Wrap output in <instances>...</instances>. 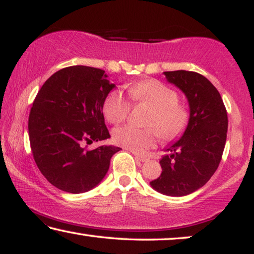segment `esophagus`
Segmentation results:
<instances>
[{
  "label": "esophagus",
  "mask_w": 254,
  "mask_h": 254,
  "mask_svg": "<svg viewBox=\"0 0 254 254\" xmlns=\"http://www.w3.org/2000/svg\"><path fill=\"white\" fill-rule=\"evenodd\" d=\"M134 155H135V158L137 159V160H139L140 162H145V161H147V160H149V157H146V155H143V154L135 153V152H134Z\"/></svg>",
  "instance_id": "1"
}]
</instances>
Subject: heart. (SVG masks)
Masks as SVG:
<instances>
[{"mask_svg": "<svg viewBox=\"0 0 254 254\" xmlns=\"http://www.w3.org/2000/svg\"><path fill=\"white\" fill-rule=\"evenodd\" d=\"M129 96L135 103L147 104L153 109L146 122L152 128H138L132 125L116 128L114 142L134 152H144L157 143V131L163 140H173L184 132L189 123L186 109L178 104L176 92L155 79H147L132 85ZM131 104L120 89L109 93L103 102V115L111 124H119L127 118ZM157 130L155 131V129Z\"/></svg>", "mask_w": 254, "mask_h": 254, "instance_id": "b5f03b06", "label": "heart"}]
</instances>
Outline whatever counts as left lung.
<instances>
[{"mask_svg":"<svg viewBox=\"0 0 254 254\" xmlns=\"http://www.w3.org/2000/svg\"><path fill=\"white\" fill-rule=\"evenodd\" d=\"M169 83L186 95L190 120L184 134L166 149L162 173L150 184L158 192L184 196L206 184L219 166L227 137L228 118L217 88L194 71H165Z\"/></svg>","mask_w":254,"mask_h":254,"instance_id":"1","label":"left lung"}]
</instances>
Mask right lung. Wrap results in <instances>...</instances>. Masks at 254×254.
Masks as SVG:
<instances>
[{"instance_id": "obj_1", "label": "right lung", "mask_w": 254, "mask_h": 254, "mask_svg": "<svg viewBox=\"0 0 254 254\" xmlns=\"http://www.w3.org/2000/svg\"><path fill=\"white\" fill-rule=\"evenodd\" d=\"M104 70L71 65L53 73L35 97L28 119L30 149L48 181L68 193L92 190L104 178L120 147L87 144L110 137L103 102L115 84Z\"/></svg>"}]
</instances>
